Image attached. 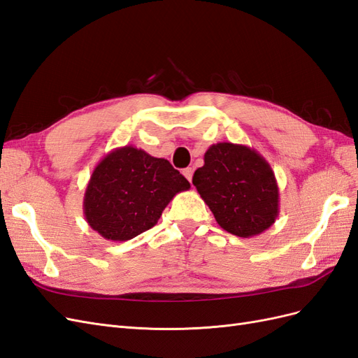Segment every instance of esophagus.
I'll return each instance as SVG.
<instances>
[{
	"label": "esophagus",
	"mask_w": 358,
	"mask_h": 358,
	"mask_svg": "<svg viewBox=\"0 0 358 358\" xmlns=\"http://www.w3.org/2000/svg\"><path fill=\"white\" fill-rule=\"evenodd\" d=\"M182 173H183V176H185V178L189 180V182L192 180V173H194V170H192L191 167L183 169V171H182Z\"/></svg>",
	"instance_id": "34e87169"
}]
</instances>
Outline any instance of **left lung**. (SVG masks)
<instances>
[{
    "mask_svg": "<svg viewBox=\"0 0 358 358\" xmlns=\"http://www.w3.org/2000/svg\"><path fill=\"white\" fill-rule=\"evenodd\" d=\"M192 183L221 229L234 236L262 234L279 215L275 173L264 157L249 146L212 145Z\"/></svg>",
    "mask_w": 358,
    "mask_h": 358,
    "instance_id": "left-lung-1",
    "label": "left lung"
}]
</instances>
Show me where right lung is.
Wrapping results in <instances>:
<instances>
[{
	"instance_id": "right-lung-1",
	"label": "right lung",
	"mask_w": 358,
	"mask_h": 358,
	"mask_svg": "<svg viewBox=\"0 0 358 358\" xmlns=\"http://www.w3.org/2000/svg\"><path fill=\"white\" fill-rule=\"evenodd\" d=\"M189 188L167 159L122 146L110 150L94 169L83 215L104 239L125 242L152 229L173 197Z\"/></svg>"
}]
</instances>
